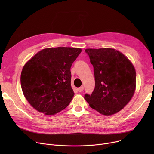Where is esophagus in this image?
Wrapping results in <instances>:
<instances>
[{"instance_id": "esophagus-1", "label": "esophagus", "mask_w": 154, "mask_h": 154, "mask_svg": "<svg viewBox=\"0 0 154 154\" xmlns=\"http://www.w3.org/2000/svg\"><path fill=\"white\" fill-rule=\"evenodd\" d=\"M83 90H84V87H83V86L80 87H79V88H77V91H78V92H82Z\"/></svg>"}]
</instances>
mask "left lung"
Returning <instances> with one entry per match:
<instances>
[{
	"label": "left lung",
	"mask_w": 154,
	"mask_h": 154,
	"mask_svg": "<svg viewBox=\"0 0 154 154\" xmlns=\"http://www.w3.org/2000/svg\"><path fill=\"white\" fill-rule=\"evenodd\" d=\"M95 76V88L84 99L91 108L104 116L119 112L133 97L136 73L132 62L114 48H87Z\"/></svg>",
	"instance_id": "8db88e82"
}]
</instances>
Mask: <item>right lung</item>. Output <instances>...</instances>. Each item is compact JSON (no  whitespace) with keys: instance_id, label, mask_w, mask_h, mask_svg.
I'll list each match as a JSON object with an SVG mask.
<instances>
[{"instance_id":"obj_1","label":"right lung","mask_w":154,"mask_h":154,"mask_svg":"<svg viewBox=\"0 0 154 154\" xmlns=\"http://www.w3.org/2000/svg\"><path fill=\"white\" fill-rule=\"evenodd\" d=\"M81 52L80 48H44L25 64L20 76L22 90L35 110L51 116L68 106L74 95L70 67Z\"/></svg>"}]
</instances>
